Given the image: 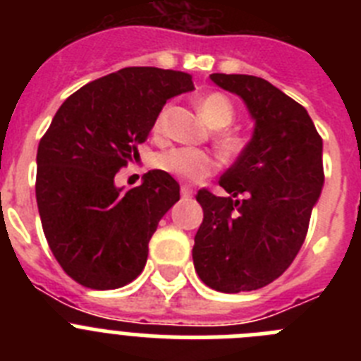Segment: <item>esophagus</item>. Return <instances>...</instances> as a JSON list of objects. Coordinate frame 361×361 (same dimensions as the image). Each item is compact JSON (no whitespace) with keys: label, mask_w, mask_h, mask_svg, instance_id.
<instances>
[{"label":"esophagus","mask_w":361,"mask_h":361,"mask_svg":"<svg viewBox=\"0 0 361 361\" xmlns=\"http://www.w3.org/2000/svg\"><path fill=\"white\" fill-rule=\"evenodd\" d=\"M180 193H183V197H193V193H195V191H193V188H190V186H183L180 188Z\"/></svg>","instance_id":"34e87169"}]
</instances>
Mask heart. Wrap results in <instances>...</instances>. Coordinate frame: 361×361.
<instances>
[{"mask_svg": "<svg viewBox=\"0 0 361 361\" xmlns=\"http://www.w3.org/2000/svg\"><path fill=\"white\" fill-rule=\"evenodd\" d=\"M170 106L166 104L161 111H159L157 119L153 123V133L161 135L164 132V121L168 116ZM199 110L206 123L213 128H226L235 119V106L233 103L226 97L224 94H209L199 103ZM219 146L224 149L226 153L233 155L238 153L244 146V141L237 133L231 132H222L219 133L216 139ZM155 168L164 173H170L177 178L183 180H190V183H197L202 180L213 171L219 168V161L213 153L204 152L199 148H186V146H175V148L164 149L155 157Z\"/></svg>", "mask_w": 361, "mask_h": 361, "instance_id": "b5f03b06", "label": "heart"}]
</instances>
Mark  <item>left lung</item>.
<instances>
[{
    "label": "left lung",
    "mask_w": 361,
    "mask_h": 361,
    "mask_svg": "<svg viewBox=\"0 0 361 361\" xmlns=\"http://www.w3.org/2000/svg\"><path fill=\"white\" fill-rule=\"evenodd\" d=\"M209 78L244 101L255 128L220 177L229 197L197 193L204 220L193 264L215 291H253L279 279L304 244L324 186L322 137L307 110L266 79L244 73Z\"/></svg>",
    "instance_id": "1"
}]
</instances>
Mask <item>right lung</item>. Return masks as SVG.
I'll use <instances>...</instances> for the list:
<instances>
[{
  "label": "right lung",
  "mask_w": 361,
  "mask_h": 361,
  "mask_svg": "<svg viewBox=\"0 0 361 361\" xmlns=\"http://www.w3.org/2000/svg\"><path fill=\"white\" fill-rule=\"evenodd\" d=\"M191 90L186 72L128 66L70 95L39 141L36 199L44 237L66 275L85 288H123L145 269L149 238L180 188L161 170L126 191L114 178L148 139L166 101Z\"/></svg>",
  "instance_id": "obj_1"
}]
</instances>
